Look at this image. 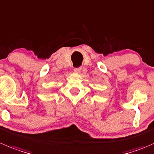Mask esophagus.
<instances>
[{"label":"esophagus","instance_id":"obj_1","mask_svg":"<svg viewBox=\"0 0 154 154\" xmlns=\"http://www.w3.org/2000/svg\"><path fill=\"white\" fill-rule=\"evenodd\" d=\"M81 70H82L81 67H79V68H74V72H76V73H80V71H81Z\"/></svg>","mask_w":154,"mask_h":154}]
</instances>
